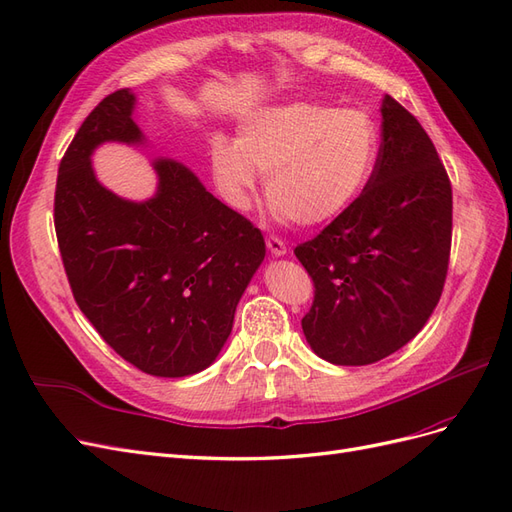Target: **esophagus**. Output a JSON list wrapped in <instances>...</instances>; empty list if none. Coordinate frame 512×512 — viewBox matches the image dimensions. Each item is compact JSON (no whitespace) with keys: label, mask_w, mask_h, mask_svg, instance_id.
I'll return each mask as SVG.
<instances>
[{"label":"esophagus","mask_w":512,"mask_h":512,"mask_svg":"<svg viewBox=\"0 0 512 512\" xmlns=\"http://www.w3.org/2000/svg\"><path fill=\"white\" fill-rule=\"evenodd\" d=\"M267 247H269L273 256H284L288 252L286 243L280 237H275V235H267Z\"/></svg>","instance_id":"obj_1"}]
</instances>
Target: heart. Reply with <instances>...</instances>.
I'll list each match as a JSON object with an SVG mask.
<instances>
[{
  "label": "heart",
  "mask_w": 512,
  "mask_h": 512,
  "mask_svg": "<svg viewBox=\"0 0 512 512\" xmlns=\"http://www.w3.org/2000/svg\"><path fill=\"white\" fill-rule=\"evenodd\" d=\"M380 138L359 108L292 102L262 108L239 138H211V170L222 196L245 209L258 173L267 198L299 226H320L348 211L374 175Z\"/></svg>",
  "instance_id": "heart-1"
}]
</instances>
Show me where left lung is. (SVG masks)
<instances>
[{"instance_id": "8db88e82", "label": "left lung", "mask_w": 512, "mask_h": 512, "mask_svg": "<svg viewBox=\"0 0 512 512\" xmlns=\"http://www.w3.org/2000/svg\"><path fill=\"white\" fill-rule=\"evenodd\" d=\"M382 145L367 188L320 235L294 247L312 275L301 327L333 365H369L425 327L446 282L453 190L431 138L395 98L382 100Z\"/></svg>"}]
</instances>
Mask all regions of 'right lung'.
Wrapping results in <instances>:
<instances>
[{
	"instance_id": "1",
	"label": "right lung",
	"mask_w": 512,
	"mask_h": 512,
	"mask_svg": "<svg viewBox=\"0 0 512 512\" xmlns=\"http://www.w3.org/2000/svg\"><path fill=\"white\" fill-rule=\"evenodd\" d=\"M134 102L115 91L74 134L57 173L55 232L74 301L104 342L145 374L183 378L224 348L265 239L175 160L153 162L158 192L145 203L104 188L91 153L143 143Z\"/></svg>"
}]
</instances>
